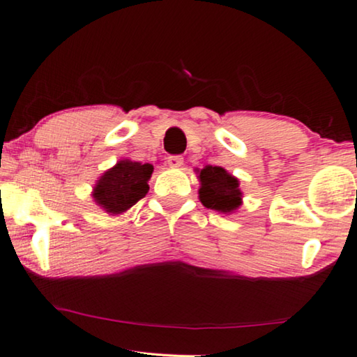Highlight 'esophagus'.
I'll return each instance as SVG.
<instances>
[{
    "instance_id": "obj_1",
    "label": "esophagus",
    "mask_w": 357,
    "mask_h": 357,
    "mask_svg": "<svg viewBox=\"0 0 357 357\" xmlns=\"http://www.w3.org/2000/svg\"><path fill=\"white\" fill-rule=\"evenodd\" d=\"M183 162H184V158L181 157V155H169L168 157V165L172 168H179L181 165H183Z\"/></svg>"
}]
</instances>
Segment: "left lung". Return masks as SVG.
Listing matches in <instances>:
<instances>
[{
	"mask_svg": "<svg viewBox=\"0 0 357 357\" xmlns=\"http://www.w3.org/2000/svg\"><path fill=\"white\" fill-rule=\"evenodd\" d=\"M199 197L205 207L229 213L241 205L239 183L222 167H205L199 173Z\"/></svg>",
	"mask_w": 357,
	"mask_h": 357,
	"instance_id": "left-lung-1",
	"label": "left lung"
}]
</instances>
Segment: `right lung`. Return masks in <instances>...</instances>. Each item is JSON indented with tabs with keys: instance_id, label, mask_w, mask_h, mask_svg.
I'll list each match as a JSON object with an SVG mask.
<instances>
[{
	"instance_id": "right-lung-1",
	"label": "right lung",
	"mask_w": 357,
	"mask_h": 357,
	"mask_svg": "<svg viewBox=\"0 0 357 357\" xmlns=\"http://www.w3.org/2000/svg\"><path fill=\"white\" fill-rule=\"evenodd\" d=\"M150 163L121 160L108 169L93 189V199L109 213H123L139 202L149 192L147 181L152 176Z\"/></svg>"
}]
</instances>
